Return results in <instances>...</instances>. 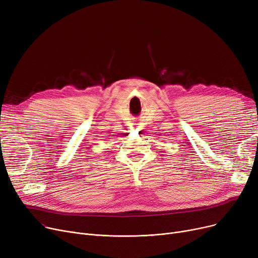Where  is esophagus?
<instances>
[{
    "mask_svg": "<svg viewBox=\"0 0 258 258\" xmlns=\"http://www.w3.org/2000/svg\"><path fill=\"white\" fill-rule=\"evenodd\" d=\"M134 125H135V126H137V125H138V124H137V123H135V124H134Z\"/></svg>",
    "mask_w": 258,
    "mask_h": 258,
    "instance_id": "esophagus-1",
    "label": "esophagus"
}]
</instances>
